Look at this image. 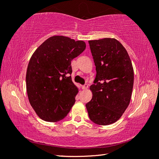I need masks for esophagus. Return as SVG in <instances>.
<instances>
[{
    "label": "esophagus",
    "instance_id": "1",
    "mask_svg": "<svg viewBox=\"0 0 159 159\" xmlns=\"http://www.w3.org/2000/svg\"><path fill=\"white\" fill-rule=\"evenodd\" d=\"M88 88V84H85L84 85L82 86V89L83 90H87Z\"/></svg>",
    "mask_w": 159,
    "mask_h": 159
}]
</instances>
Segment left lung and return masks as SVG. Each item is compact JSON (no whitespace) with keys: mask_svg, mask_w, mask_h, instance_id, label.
<instances>
[{"mask_svg":"<svg viewBox=\"0 0 159 159\" xmlns=\"http://www.w3.org/2000/svg\"><path fill=\"white\" fill-rule=\"evenodd\" d=\"M96 66V77L90 90L92 99L86 104L90 119L98 125L116 122L130 104L134 71L125 48L115 39L88 41Z\"/></svg>","mask_w":159,"mask_h":159,"instance_id":"left-lung-1","label":"left lung"}]
</instances>
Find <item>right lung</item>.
<instances>
[{
  "label": "right lung",
  "mask_w": 159,
  "mask_h": 159,
  "mask_svg": "<svg viewBox=\"0 0 159 159\" xmlns=\"http://www.w3.org/2000/svg\"><path fill=\"white\" fill-rule=\"evenodd\" d=\"M85 43L54 36L35 50L26 74L29 103L41 119L57 122L66 116L79 88L70 75L71 61L85 49Z\"/></svg>",
  "instance_id": "1"
}]
</instances>
